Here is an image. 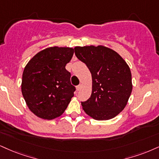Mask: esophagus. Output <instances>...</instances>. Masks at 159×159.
Returning <instances> with one entry per match:
<instances>
[{"label":"esophagus","instance_id":"34e87169","mask_svg":"<svg viewBox=\"0 0 159 159\" xmlns=\"http://www.w3.org/2000/svg\"><path fill=\"white\" fill-rule=\"evenodd\" d=\"M81 89H82L81 85H79L76 86V90H77V91H80V90H81Z\"/></svg>","mask_w":159,"mask_h":159}]
</instances>
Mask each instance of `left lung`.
Instances as JSON below:
<instances>
[{"mask_svg": "<svg viewBox=\"0 0 159 159\" xmlns=\"http://www.w3.org/2000/svg\"><path fill=\"white\" fill-rule=\"evenodd\" d=\"M74 52L92 76L91 97L81 102L84 111L96 120L114 118L126 106L132 92L128 65L118 53L103 46H76Z\"/></svg>", "mask_w": 159, "mask_h": 159, "instance_id": "left-lung-1", "label": "left lung"}]
</instances>
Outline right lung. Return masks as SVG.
<instances>
[{"instance_id":"1","label":"right lung","mask_w":159,"mask_h":159,"mask_svg":"<svg viewBox=\"0 0 159 159\" xmlns=\"http://www.w3.org/2000/svg\"><path fill=\"white\" fill-rule=\"evenodd\" d=\"M73 54L72 48L49 47L35 54L25 66L21 91L27 106L37 116L51 120L67 108L76 90L66 69Z\"/></svg>"}]
</instances>
